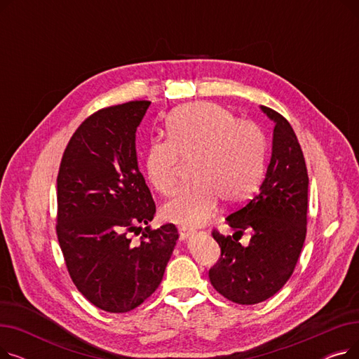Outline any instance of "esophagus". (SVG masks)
Listing matches in <instances>:
<instances>
[{
    "mask_svg": "<svg viewBox=\"0 0 359 359\" xmlns=\"http://www.w3.org/2000/svg\"><path fill=\"white\" fill-rule=\"evenodd\" d=\"M179 234H180L182 240H186V238H189L192 234H195V230L189 229V227H184V225H179Z\"/></svg>",
    "mask_w": 359,
    "mask_h": 359,
    "instance_id": "34e87169",
    "label": "esophagus"
}]
</instances>
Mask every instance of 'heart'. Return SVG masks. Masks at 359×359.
I'll use <instances>...</instances> for the list:
<instances>
[{
  "label": "heart",
  "mask_w": 359,
  "mask_h": 359,
  "mask_svg": "<svg viewBox=\"0 0 359 359\" xmlns=\"http://www.w3.org/2000/svg\"><path fill=\"white\" fill-rule=\"evenodd\" d=\"M165 132L167 140L151 141L144 154L151 186L161 195L172 194L182 161L192 160L194 177L163 206L167 219L199 225L219 199L234 205L256 192L266 167V137L259 125L238 121L221 104L196 102L170 113Z\"/></svg>",
  "instance_id": "heart-1"
}]
</instances>
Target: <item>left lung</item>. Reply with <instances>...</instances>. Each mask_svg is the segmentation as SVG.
<instances>
[{"mask_svg": "<svg viewBox=\"0 0 359 359\" xmlns=\"http://www.w3.org/2000/svg\"><path fill=\"white\" fill-rule=\"evenodd\" d=\"M275 122L272 157L259 192L231 212L227 224L236 234L212 237L221 257L210 269L212 287L233 303L250 306L275 295L291 278L307 233L309 175L295 132L280 113L262 106ZM252 231L248 248L238 243Z\"/></svg>", "mask_w": 359, "mask_h": 359, "instance_id": "left-lung-1", "label": "left lung"}]
</instances>
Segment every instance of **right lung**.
Here are the masks:
<instances>
[{"instance_id": "1", "label": "right lung", "mask_w": 359, "mask_h": 359, "mask_svg": "<svg viewBox=\"0 0 359 359\" xmlns=\"http://www.w3.org/2000/svg\"><path fill=\"white\" fill-rule=\"evenodd\" d=\"M149 104L134 100L93 113L71 137L56 179V236L68 273L109 313L134 310L158 288L179 238L175 224L149 227L156 203L135 149Z\"/></svg>"}]
</instances>
